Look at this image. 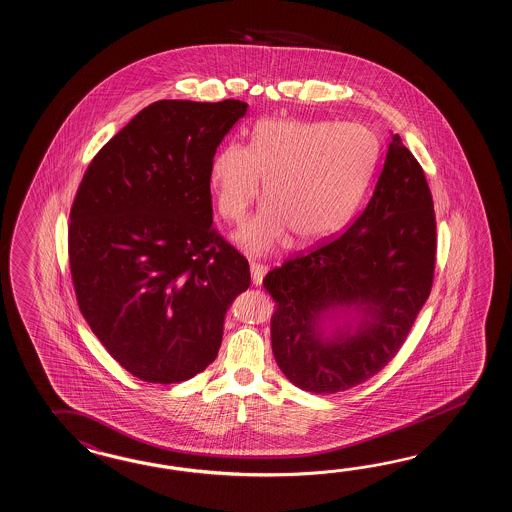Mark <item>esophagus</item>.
Here are the masks:
<instances>
[{"label":"esophagus","mask_w":512,"mask_h":512,"mask_svg":"<svg viewBox=\"0 0 512 512\" xmlns=\"http://www.w3.org/2000/svg\"><path fill=\"white\" fill-rule=\"evenodd\" d=\"M250 270L251 281H253V284H261L262 279H264V275L268 272V268H266L264 264H259V262H251Z\"/></svg>","instance_id":"esophagus-1"}]
</instances>
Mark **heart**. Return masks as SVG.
Segmentation results:
<instances>
[{
  "label": "heart",
  "instance_id": "heart-1",
  "mask_svg": "<svg viewBox=\"0 0 512 512\" xmlns=\"http://www.w3.org/2000/svg\"><path fill=\"white\" fill-rule=\"evenodd\" d=\"M378 161V139L358 123L264 119L251 145L216 150L209 183L224 220L239 222L261 196V215L235 233L237 244L264 253L290 239L310 246L338 233L362 202Z\"/></svg>",
  "mask_w": 512,
  "mask_h": 512
}]
</instances>
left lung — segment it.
<instances>
[{"label":"left lung","mask_w":512,"mask_h":512,"mask_svg":"<svg viewBox=\"0 0 512 512\" xmlns=\"http://www.w3.org/2000/svg\"><path fill=\"white\" fill-rule=\"evenodd\" d=\"M435 213L419 161L391 134L364 211L341 235L264 277L272 349L303 391L338 393L382 371L430 296Z\"/></svg>","instance_id":"8db88e82"}]
</instances>
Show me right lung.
Returning a JSON list of instances; mask_svg holds the SVG:
<instances>
[{"mask_svg": "<svg viewBox=\"0 0 512 512\" xmlns=\"http://www.w3.org/2000/svg\"><path fill=\"white\" fill-rule=\"evenodd\" d=\"M248 104L158 101L117 132L69 213L80 312L128 373L176 384L218 354L250 266L213 228L209 165Z\"/></svg>", "mask_w": 512, "mask_h": 512, "instance_id": "add662e5", "label": "right lung"}]
</instances>
